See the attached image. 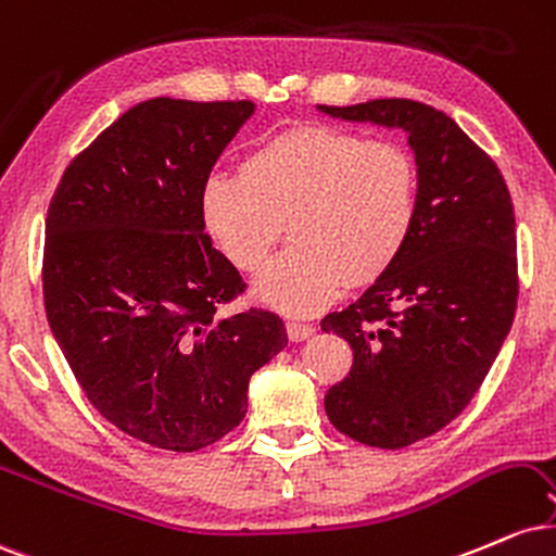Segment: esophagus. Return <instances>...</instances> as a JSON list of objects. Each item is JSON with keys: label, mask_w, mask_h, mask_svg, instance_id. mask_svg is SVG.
I'll return each mask as SVG.
<instances>
[{"label": "esophagus", "mask_w": 556, "mask_h": 556, "mask_svg": "<svg viewBox=\"0 0 556 556\" xmlns=\"http://www.w3.org/2000/svg\"><path fill=\"white\" fill-rule=\"evenodd\" d=\"M286 332H289V338L293 343H299V341H306L309 336H315V325H306V323H296V319H289V323H286Z\"/></svg>", "instance_id": "esophagus-1"}]
</instances>
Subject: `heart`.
I'll list each match as a JSON object with an SVG mask.
<instances>
[{"label": "heart", "instance_id": "obj_1", "mask_svg": "<svg viewBox=\"0 0 556 556\" xmlns=\"http://www.w3.org/2000/svg\"><path fill=\"white\" fill-rule=\"evenodd\" d=\"M419 211V168L393 140L306 124L286 129L200 189L207 237L239 273H257L289 226L293 244L265 267L257 296L309 315L377 283L406 250Z\"/></svg>", "mask_w": 556, "mask_h": 556}]
</instances>
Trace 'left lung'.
<instances>
[{"label": "left lung", "mask_w": 556, "mask_h": 556, "mask_svg": "<svg viewBox=\"0 0 556 556\" xmlns=\"http://www.w3.org/2000/svg\"><path fill=\"white\" fill-rule=\"evenodd\" d=\"M397 127L419 168V211L395 265L323 319L354 349L325 395L338 432L397 450L447 427L492 369L518 306L513 200L497 163L447 114L408 98L319 106Z\"/></svg>", "instance_id": "1"}]
</instances>
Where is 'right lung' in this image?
I'll return each mask as SVG.
<instances>
[{"label": "right lung", "instance_id": "right-lung-1", "mask_svg": "<svg viewBox=\"0 0 556 556\" xmlns=\"http://www.w3.org/2000/svg\"><path fill=\"white\" fill-rule=\"evenodd\" d=\"M252 114V101L150 98L72 159L51 198V332L98 414L146 445L218 442L244 419L250 377L289 343L273 312L220 315L247 283L200 215L202 185Z\"/></svg>", "mask_w": 556, "mask_h": 556}]
</instances>
